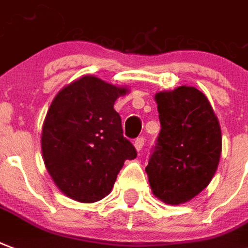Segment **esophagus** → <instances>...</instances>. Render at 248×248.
I'll use <instances>...</instances> for the list:
<instances>
[{
  "mask_svg": "<svg viewBox=\"0 0 248 248\" xmlns=\"http://www.w3.org/2000/svg\"><path fill=\"white\" fill-rule=\"evenodd\" d=\"M134 146H135V150H137V151H140L143 148V146H144V138L140 137V138L135 139V140H134Z\"/></svg>",
  "mask_w": 248,
  "mask_h": 248,
  "instance_id": "obj_1",
  "label": "esophagus"
}]
</instances>
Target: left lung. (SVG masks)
Wrapping results in <instances>:
<instances>
[{"instance_id":"8db88e82","label":"left lung","mask_w":248,"mask_h":248,"mask_svg":"<svg viewBox=\"0 0 248 248\" xmlns=\"http://www.w3.org/2000/svg\"><path fill=\"white\" fill-rule=\"evenodd\" d=\"M161 130L146 172L152 193L180 205L212 181L222 151L221 126L210 102L194 87L155 94Z\"/></svg>"}]
</instances>
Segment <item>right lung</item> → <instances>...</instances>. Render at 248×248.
<instances>
[{"label": "right lung", "instance_id": "1", "mask_svg": "<svg viewBox=\"0 0 248 248\" xmlns=\"http://www.w3.org/2000/svg\"><path fill=\"white\" fill-rule=\"evenodd\" d=\"M129 92L87 75L65 85L51 102L42 127V155L55 185L69 199L102 200L124 160L137 157L114 110L117 98Z\"/></svg>", "mask_w": 248, "mask_h": 248}]
</instances>
